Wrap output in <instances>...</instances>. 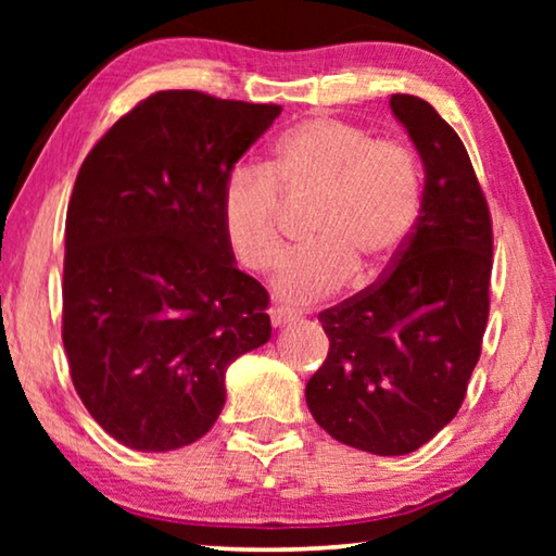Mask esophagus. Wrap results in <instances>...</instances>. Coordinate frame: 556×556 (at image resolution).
<instances>
[{
    "label": "esophagus",
    "instance_id": "1",
    "mask_svg": "<svg viewBox=\"0 0 556 556\" xmlns=\"http://www.w3.org/2000/svg\"><path fill=\"white\" fill-rule=\"evenodd\" d=\"M295 318H299V314H295V311H291V308H273L270 311V321H273V326H276V329H283V326L293 324Z\"/></svg>",
    "mask_w": 556,
    "mask_h": 556
}]
</instances>
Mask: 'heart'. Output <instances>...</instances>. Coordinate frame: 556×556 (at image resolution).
I'll return each mask as SVG.
<instances>
[{"instance_id": "heart-1", "label": "heart", "mask_w": 556, "mask_h": 556, "mask_svg": "<svg viewBox=\"0 0 556 556\" xmlns=\"http://www.w3.org/2000/svg\"><path fill=\"white\" fill-rule=\"evenodd\" d=\"M316 194L306 245L280 265L276 293L308 303L337 293L359 270L377 276L394 261L417 223L422 177L415 154L346 121L314 116L288 128L268 169L240 164L227 174L219 223L242 268L270 273L280 261V194Z\"/></svg>"}]
</instances>
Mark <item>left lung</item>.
Segmentation results:
<instances>
[{"label": "left lung", "instance_id": "8db88e82", "mask_svg": "<svg viewBox=\"0 0 556 556\" xmlns=\"http://www.w3.org/2000/svg\"><path fill=\"white\" fill-rule=\"evenodd\" d=\"M390 109L422 162L420 217L387 276L318 316L329 356L306 405L339 443L407 455L466 397L489 321L493 232L458 134L417 96L394 93Z\"/></svg>", "mask_w": 556, "mask_h": 556}]
</instances>
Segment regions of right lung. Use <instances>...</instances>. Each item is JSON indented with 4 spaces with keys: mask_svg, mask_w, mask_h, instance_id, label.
<instances>
[{
    "mask_svg": "<svg viewBox=\"0 0 556 556\" xmlns=\"http://www.w3.org/2000/svg\"><path fill=\"white\" fill-rule=\"evenodd\" d=\"M280 105L162 90L118 118L75 179L63 344L75 392L121 445L166 453L225 407V371L270 339L268 291L238 270L219 197Z\"/></svg>",
    "mask_w": 556,
    "mask_h": 556,
    "instance_id": "obj_1",
    "label": "right lung"
}]
</instances>
